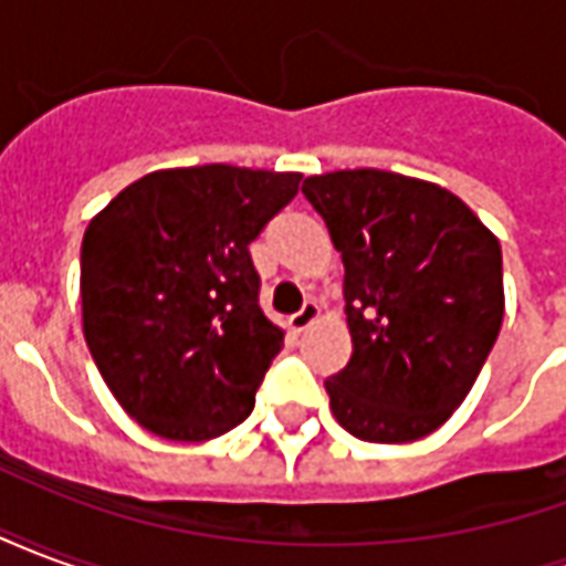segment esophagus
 I'll list each match as a JSON object with an SVG mask.
<instances>
[{"label": "esophagus", "mask_w": 566, "mask_h": 566, "mask_svg": "<svg viewBox=\"0 0 566 566\" xmlns=\"http://www.w3.org/2000/svg\"><path fill=\"white\" fill-rule=\"evenodd\" d=\"M318 315H321L318 303H315V300H306V303H303V308H300L296 315H291V331L303 333L306 327H312V324L318 321Z\"/></svg>", "instance_id": "1"}]
</instances>
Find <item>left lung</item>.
Instances as JSON below:
<instances>
[{
  "mask_svg": "<svg viewBox=\"0 0 566 566\" xmlns=\"http://www.w3.org/2000/svg\"><path fill=\"white\" fill-rule=\"evenodd\" d=\"M345 263L352 360L324 381L336 421L367 442H416L473 388L503 324L497 235L446 187L385 169L312 175Z\"/></svg>",
  "mask_w": 566,
  "mask_h": 566,
  "instance_id": "obj_1",
  "label": "left lung"
}]
</instances>
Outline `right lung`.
Returning <instances> with one entry per match:
<instances>
[{"label": "right lung", "instance_id": "obj_1", "mask_svg": "<svg viewBox=\"0 0 566 566\" xmlns=\"http://www.w3.org/2000/svg\"><path fill=\"white\" fill-rule=\"evenodd\" d=\"M300 172L157 169L124 187L81 242L84 339L145 430L206 442L242 424L282 352L248 245L296 197Z\"/></svg>", "mask_w": 566, "mask_h": 566}]
</instances>
